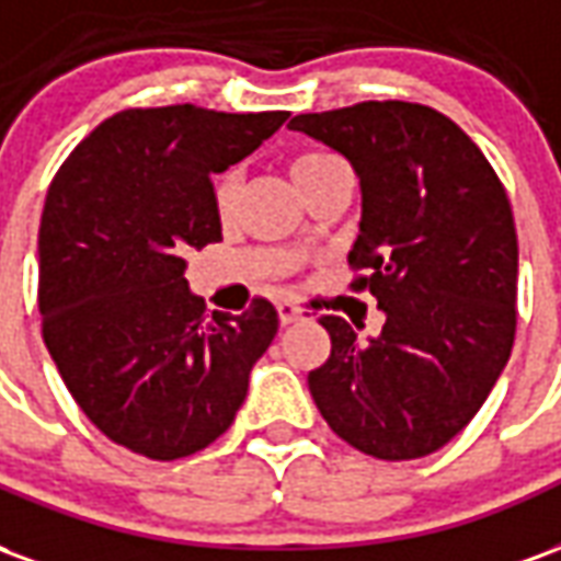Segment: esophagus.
<instances>
[{"label":"esophagus","mask_w":561,"mask_h":561,"mask_svg":"<svg viewBox=\"0 0 561 561\" xmlns=\"http://www.w3.org/2000/svg\"><path fill=\"white\" fill-rule=\"evenodd\" d=\"M306 309L297 306L294 300H279V321L282 324H294V321H304Z\"/></svg>","instance_id":"1"}]
</instances>
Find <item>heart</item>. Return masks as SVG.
Instances as JSON below:
<instances>
[{
  "mask_svg": "<svg viewBox=\"0 0 561 561\" xmlns=\"http://www.w3.org/2000/svg\"><path fill=\"white\" fill-rule=\"evenodd\" d=\"M333 164H340V159L333 156V152H321V149H312V152H300L297 159L291 161V176L294 183L306 188V185L316 180L318 173H324ZM237 192H240V173L228 168V171H221L213 176V188H209V195H213V207H216V216L221 221H228L233 216V207H237Z\"/></svg>",
  "mask_w": 561,
  "mask_h": 561,
  "instance_id": "b5f03b06",
  "label": "heart"
}]
</instances>
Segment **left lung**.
Segmentation results:
<instances>
[{
  "label": "left lung",
  "mask_w": 561,
  "mask_h": 561,
  "mask_svg": "<svg viewBox=\"0 0 561 561\" xmlns=\"http://www.w3.org/2000/svg\"><path fill=\"white\" fill-rule=\"evenodd\" d=\"M291 128L360 176L352 291H369L388 316L376 340L340 316L318 318L330 357L309 373V393L360 454L426 457L469 426L514 348L517 228L505 185L426 104L360 102L294 116Z\"/></svg>",
  "instance_id": "8db88e82"
}]
</instances>
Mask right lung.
Here are the masks:
<instances>
[{"mask_svg":"<svg viewBox=\"0 0 561 561\" xmlns=\"http://www.w3.org/2000/svg\"><path fill=\"white\" fill-rule=\"evenodd\" d=\"M285 119L288 111L128 107L80 140L47 188L44 345L80 412L131 454L171 462L213 445L279 330L264 297L243 316H204L185 252L221 240L209 176Z\"/></svg>","mask_w":561,"mask_h":561,"instance_id":"obj_1","label":"right lung"}]
</instances>
